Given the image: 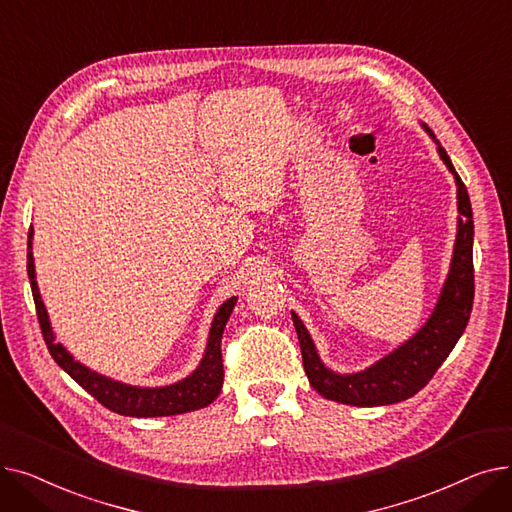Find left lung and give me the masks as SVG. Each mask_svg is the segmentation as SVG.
I'll return each instance as SVG.
<instances>
[{
  "label": "left lung",
  "instance_id": "1",
  "mask_svg": "<svg viewBox=\"0 0 512 512\" xmlns=\"http://www.w3.org/2000/svg\"><path fill=\"white\" fill-rule=\"evenodd\" d=\"M425 130L432 134L425 126ZM434 137V134H432ZM436 139V137H434ZM438 153L444 159L448 170L454 174L459 186V232H456L454 257L450 274L440 294V301L427 319V324L400 348L380 363L353 375H338L324 367L319 361L313 340L305 330L297 313H292L294 328H297L305 373L311 386L328 400L342 402L355 407H378L392 405V402L407 400L417 394L427 382L434 378L438 367L446 361L454 344L465 332L475 297V276H473V211L467 186L461 176L454 172L450 157L444 147L438 145Z\"/></svg>",
  "mask_w": 512,
  "mask_h": 512
}]
</instances>
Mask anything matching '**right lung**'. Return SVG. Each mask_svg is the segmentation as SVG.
I'll list each match as a JSON object with an SVG mask.
<instances>
[{
	"label": "right lung",
	"instance_id": "1",
	"mask_svg": "<svg viewBox=\"0 0 512 512\" xmlns=\"http://www.w3.org/2000/svg\"><path fill=\"white\" fill-rule=\"evenodd\" d=\"M31 236L33 230H29V251H26V272H29L31 290L35 299L37 319L41 326L43 340L47 344V351L51 353L53 361H56L70 378L83 386L93 398L105 409H110L120 415L128 417H168V415H180L188 411L203 409L218 398L224 382V361H222V334L226 328V321L236 305V297L228 299L220 311L215 313L207 351L193 375H188L186 380L166 386V388H134L120 382H114L110 378L89 371L85 365H80L66 353V348L53 340L49 319L43 307V301L39 297L37 282H35V265H33V251H31Z\"/></svg>",
	"mask_w": 512,
	"mask_h": 512
}]
</instances>
